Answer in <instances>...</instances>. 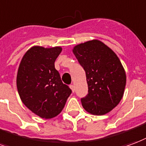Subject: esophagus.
Returning <instances> with one entry per match:
<instances>
[{"mask_svg":"<svg viewBox=\"0 0 146 146\" xmlns=\"http://www.w3.org/2000/svg\"><path fill=\"white\" fill-rule=\"evenodd\" d=\"M70 89L72 90V91H73V92H74V91H75V87H74V85L71 84V85L70 86Z\"/></svg>","mask_w":146,"mask_h":146,"instance_id":"esophagus-1","label":"esophagus"}]
</instances>
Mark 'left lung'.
Instances as JSON below:
<instances>
[{
    "instance_id": "1",
    "label": "left lung",
    "mask_w": 146,
    "mask_h": 146,
    "mask_svg": "<svg viewBox=\"0 0 146 146\" xmlns=\"http://www.w3.org/2000/svg\"><path fill=\"white\" fill-rule=\"evenodd\" d=\"M73 54L86 73L88 94L81 98L90 114L103 115L119 104L124 94L126 74L114 52L94 39L74 46Z\"/></svg>"
}]
</instances>
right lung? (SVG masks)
Wrapping results in <instances>:
<instances>
[{
	"instance_id": "obj_1",
	"label": "right lung",
	"mask_w": 146,
	"mask_h": 146,
	"mask_svg": "<svg viewBox=\"0 0 146 146\" xmlns=\"http://www.w3.org/2000/svg\"><path fill=\"white\" fill-rule=\"evenodd\" d=\"M61 52L59 46H33L24 55L18 67L16 81L21 101L42 118L57 116L72 92L55 69Z\"/></svg>"
}]
</instances>
